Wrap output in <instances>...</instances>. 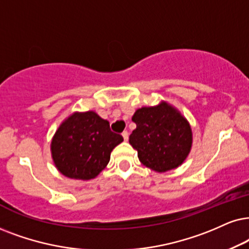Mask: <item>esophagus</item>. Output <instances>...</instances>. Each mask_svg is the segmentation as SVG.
Instances as JSON below:
<instances>
[{
    "instance_id": "1",
    "label": "esophagus",
    "mask_w": 249,
    "mask_h": 249,
    "mask_svg": "<svg viewBox=\"0 0 249 249\" xmlns=\"http://www.w3.org/2000/svg\"><path fill=\"white\" fill-rule=\"evenodd\" d=\"M122 135H123V138H124V140H125V141H127V140H128V132H127V131H124V132H123Z\"/></svg>"
}]
</instances>
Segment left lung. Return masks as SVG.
<instances>
[{
	"label": "left lung",
	"mask_w": 249,
	"mask_h": 249,
	"mask_svg": "<svg viewBox=\"0 0 249 249\" xmlns=\"http://www.w3.org/2000/svg\"><path fill=\"white\" fill-rule=\"evenodd\" d=\"M137 128L130 135L140 162L156 172L175 169L185 161L192 146L186 119L166 103L138 109L132 117Z\"/></svg>",
	"instance_id": "1"
}]
</instances>
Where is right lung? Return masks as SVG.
<instances>
[{
    "instance_id": "add662e5",
    "label": "right lung",
    "mask_w": 249,
    "mask_h": 249,
    "mask_svg": "<svg viewBox=\"0 0 249 249\" xmlns=\"http://www.w3.org/2000/svg\"><path fill=\"white\" fill-rule=\"evenodd\" d=\"M123 137L110 130L108 121L95 112L74 114L56 132L52 142L55 165L73 179L95 178L110 161V153Z\"/></svg>"
}]
</instances>
